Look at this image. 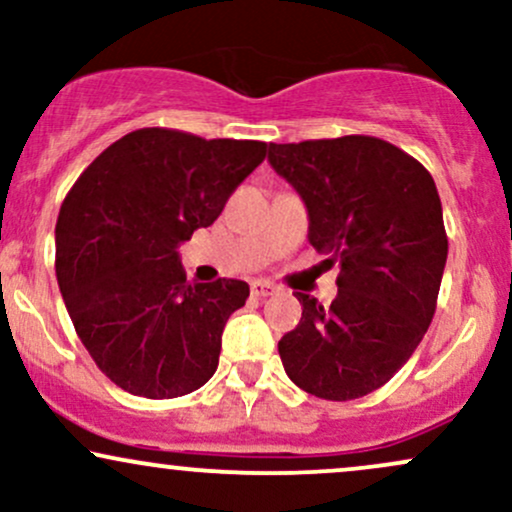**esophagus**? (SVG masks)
<instances>
[{
	"instance_id": "1",
	"label": "esophagus",
	"mask_w": 512,
	"mask_h": 512,
	"mask_svg": "<svg viewBox=\"0 0 512 512\" xmlns=\"http://www.w3.org/2000/svg\"><path fill=\"white\" fill-rule=\"evenodd\" d=\"M250 293H252V298H267V296H274L276 286L267 284V281H252Z\"/></svg>"
}]
</instances>
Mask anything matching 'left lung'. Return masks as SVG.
Segmentation results:
<instances>
[{
    "label": "left lung",
    "mask_w": 512,
    "mask_h": 512,
    "mask_svg": "<svg viewBox=\"0 0 512 512\" xmlns=\"http://www.w3.org/2000/svg\"><path fill=\"white\" fill-rule=\"evenodd\" d=\"M269 163L305 202L310 245L339 267L332 305L296 293L303 317L281 337V363L310 395L366 397L409 361L436 313L448 260L436 182L366 134L269 144Z\"/></svg>",
    "instance_id": "obj_1"
}]
</instances>
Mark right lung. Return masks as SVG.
Here are the masks:
<instances>
[{"mask_svg":"<svg viewBox=\"0 0 512 512\" xmlns=\"http://www.w3.org/2000/svg\"><path fill=\"white\" fill-rule=\"evenodd\" d=\"M264 156L267 144L252 139L134 129L64 197L55 228L64 305L96 366L125 392L180 397L216 373L223 327L250 286L192 284L178 245L219 219Z\"/></svg>","mask_w":512,"mask_h":512,"instance_id":"obj_1","label":"right lung"}]
</instances>
